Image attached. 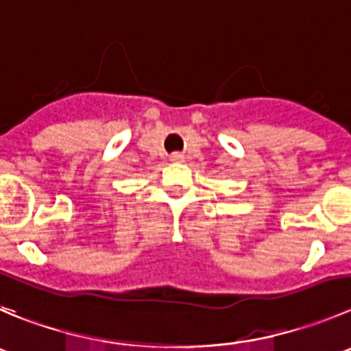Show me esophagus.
I'll return each mask as SVG.
<instances>
[{"label":"esophagus","mask_w":351,"mask_h":351,"mask_svg":"<svg viewBox=\"0 0 351 351\" xmlns=\"http://www.w3.org/2000/svg\"><path fill=\"white\" fill-rule=\"evenodd\" d=\"M169 159H171L173 162H180V160H183V154L182 152H173L171 156H169Z\"/></svg>","instance_id":"1"}]
</instances>
